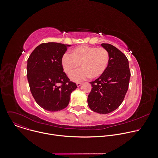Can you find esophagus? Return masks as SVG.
<instances>
[{
    "label": "esophagus",
    "mask_w": 158,
    "mask_h": 158,
    "mask_svg": "<svg viewBox=\"0 0 158 158\" xmlns=\"http://www.w3.org/2000/svg\"><path fill=\"white\" fill-rule=\"evenodd\" d=\"M81 85H82V83H79V82H78V83H77V84H76V85H77V87H80Z\"/></svg>",
    "instance_id": "34e87169"
}]
</instances>
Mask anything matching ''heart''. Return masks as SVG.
Wrapping results in <instances>:
<instances>
[{
  "label": "heart",
  "instance_id": "heart-1",
  "mask_svg": "<svg viewBox=\"0 0 158 158\" xmlns=\"http://www.w3.org/2000/svg\"><path fill=\"white\" fill-rule=\"evenodd\" d=\"M61 63L64 71L71 75L80 66L81 69L71 76L74 82H81L90 77L93 79L102 76L110 63V54L103 47L80 46L74 48L71 54L63 55Z\"/></svg>",
  "mask_w": 158,
  "mask_h": 158
}]
</instances>
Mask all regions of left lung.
Masks as SVG:
<instances>
[{
  "label": "left lung",
  "instance_id": "8db88e82",
  "mask_svg": "<svg viewBox=\"0 0 158 158\" xmlns=\"http://www.w3.org/2000/svg\"><path fill=\"white\" fill-rule=\"evenodd\" d=\"M110 54V63L105 73L90 82L92 90L88 95L89 108L100 114H108L123 103L131 77L129 61L119 49L110 44H102Z\"/></svg>",
  "mask_w": 158,
  "mask_h": 158
}]
</instances>
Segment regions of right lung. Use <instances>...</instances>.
<instances>
[{"label": "right lung", "mask_w": 158, "mask_h": 158, "mask_svg": "<svg viewBox=\"0 0 158 158\" xmlns=\"http://www.w3.org/2000/svg\"><path fill=\"white\" fill-rule=\"evenodd\" d=\"M69 46L42 43L27 59V77L31 92L36 103L45 110L58 111L65 108L71 94L77 87L63 72L61 63Z\"/></svg>", "instance_id": "right-lung-1"}]
</instances>
